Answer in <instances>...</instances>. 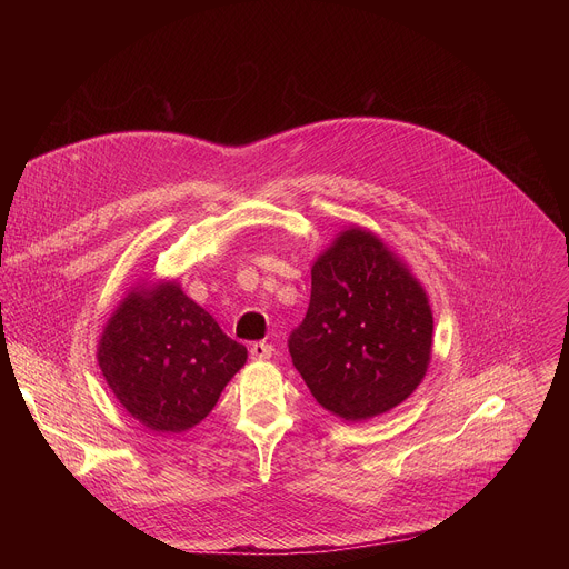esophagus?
I'll list each match as a JSON object with an SVG mask.
<instances>
[{
    "instance_id": "34e87169",
    "label": "esophagus",
    "mask_w": 569,
    "mask_h": 569,
    "mask_svg": "<svg viewBox=\"0 0 569 569\" xmlns=\"http://www.w3.org/2000/svg\"><path fill=\"white\" fill-rule=\"evenodd\" d=\"M272 345H266V342H254L252 347H250V358L252 360H268L270 356H272Z\"/></svg>"
}]
</instances>
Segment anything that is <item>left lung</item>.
<instances>
[{
	"instance_id": "obj_1",
	"label": "left lung",
	"mask_w": 569,
	"mask_h": 569,
	"mask_svg": "<svg viewBox=\"0 0 569 569\" xmlns=\"http://www.w3.org/2000/svg\"><path fill=\"white\" fill-rule=\"evenodd\" d=\"M288 349L315 400L345 421L389 412L423 380L432 310L421 283L367 229L342 231L310 270Z\"/></svg>"
}]
</instances>
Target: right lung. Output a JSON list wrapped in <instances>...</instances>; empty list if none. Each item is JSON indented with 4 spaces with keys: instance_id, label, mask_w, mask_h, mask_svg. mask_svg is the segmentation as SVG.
<instances>
[{
    "instance_id": "right-lung-1",
    "label": "right lung",
    "mask_w": 569,
    "mask_h": 569,
    "mask_svg": "<svg viewBox=\"0 0 569 569\" xmlns=\"http://www.w3.org/2000/svg\"><path fill=\"white\" fill-rule=\"evenodd\" d=\"M97 358L130 417L152 432H184L213 410L248 349L176 281H161L119 303Z\"/></svg>"
}]
</instances>
